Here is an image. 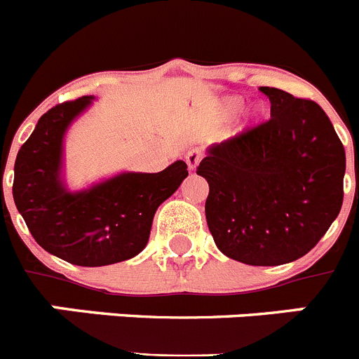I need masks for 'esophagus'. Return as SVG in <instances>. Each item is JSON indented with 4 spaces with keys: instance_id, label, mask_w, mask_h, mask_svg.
Here are the masks:
<instances>
[{
    "instance_id": "34e87169",
    "label": "esophagus",
    "mask_w": 359,
    "mask_h": 359,
    "mask_svg": "<svg viewBox=\"0 0 359 359\" xmlns=\"http://www.w3.org/2000/svg\"><path fill=\"white\" fill-rule=\"evenodd\" d=\"M201 156H203V152L201 149H190L189 152H187V167H189L190 172H194L196 169H198V165L199 161H201Z\"/></svg>"
}]
</instances>
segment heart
Returning <instances> with one entry per match:
<instances>
[{
  "label": "heart",
  "instance_id": "1",
  "mask_svg": "<svg viewBox=\"0 0 359 359\" xmlns=\"http://www.w3.org/2000/svg\"><path fill=\"white\" fill-rule=\"evenodd\" d=\"M241 107H243V98L228 97V98H224L223 102L219 104L217 115L221 116L223 120H231L233 116L237 115V113H239ZM252 116L253 118H259V116H261V109H259V107H253Z\"/></svg>",
  "mask_w": 359,
  "mask_h": 359
}]
</instances>
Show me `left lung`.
<instances>
[{"mask_svg": "<svg viewBox=\"0 0 359 359\" xmlns=\"http://www.w3.org/2000/svg\"><path fill=\"white\" fill-rule=\"evenodd\" d=\"M268 122L208 147V230L226 257L250 266L293 262L315 248L344 203L345 149L313 100L261 88Z\"/></svg>", "mask_w": 359, "mask_h": 359, "instance_id": "obj_1", "label": "left lung"}]
</instances>
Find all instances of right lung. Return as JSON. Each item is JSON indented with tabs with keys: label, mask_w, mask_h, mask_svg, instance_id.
Segmentation results:
<instances>
[{
	"label": "right lung",
	"mask_w": 359,
	"mask_h": 359,
	"mask_svg": "<svg viewBox=\"0 0 359 359\" xmlns=\"http://www.w3.org/2000/svg\"><path fill=\"white\" fill-rule=\"evenodd\" d=\"M81 97L44 113L14 165V203L41 248L77 266L128 261L147 246L158 207L189 176L174 161L161 172H120L88 189L65 183V136L93 104Z\"/></svg>",
	"instance_id": "1"
}]
</instances>
